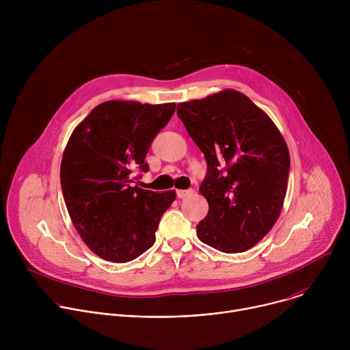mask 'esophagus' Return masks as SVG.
Segmentation results:
<instances>
[{
    "mask_svg": "<svg viewBox=\"0 0 350 350\" xmlns=\"http://www.w3.org/2000/svg\"><path fill=\"white\" fill-rule=\"evenodd\" d=\"M189 193H192V189H177V196L178 198H185Z\"/></svg>",
    "mask_w": 350,
    "mask_h": 350,
    "instance_id": "1",
    "label": "esophagus"
}]
</instances>
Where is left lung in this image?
<instances>
[{
    "label": "left lung",
    "instance_id": "left-lung-1",
    "mask_svg": "<svg viewBox=\"0 0 350 350\" xmlns=\"http://www.w3.org/2000/svg\"><path fill=\"white\" fill-rule=\"evenodd\" d=\"M177 115L208 163L199 192L209 212L196 226L198 238L224 254L247 251L281 213L291 166L286 142L235 90L181 103Z\"/></svg>",
    "mask_w": 350,
    "mask_h": 350
}]
</instances>
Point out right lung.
<instances>
[{"label": "right lung", "mask_w": 350, "mask_h": 350, "mask_svg": "<svg viewBox=\"0 0 350 350\" xmlns=\"http://www.w3.org/2000/svg\"><path fill=\"white\" fill-rule=\"evenodd\" d=\"M174 111V103L107 101L73 130L61 163L62 192L75 228L99 258L126 263L155 243L176 191L142 189L133 173L148 170V149Z\"/></svg>", "instance_id": "add662e5"}]
</instances>
